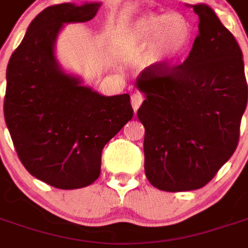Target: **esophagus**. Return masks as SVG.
Instances as JSON below:
<instances>
[{"mask_svg": "<svg viewBox=\"0 0 248 248\" xmlns=\"http://www.w3.org/2000/svg\"><path fill=\"white\" fill-rule=\"evenodd\" d=\"M142 102H143V95H142V94H140V93H135V94L131 95V106H133L134 113L138 111V108H140V106L142 105Z\"/></svg>", "mask_w": 248, "mask_h": 248, "instance_id": "obj_1", "label": "esophagus"}]
</instances>
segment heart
<instances>
[{
  "mask_svg": "<svg viewBox=\"0 0 248 248\" xmlns=\"http://www.w3.org/2000/svg\"><path fill=\"white\" fill-rule=\"evenodd\" d=\"M191 41V25L179 13H140L124 25L119 35L124 53H145L146 62L154 69H165L181 61Z\"/></svg>",
  "mask_w": 248,
  "mask_h": 248,
  "instance_id": "heart-1",
  "label": "heart"
}]
</instances>
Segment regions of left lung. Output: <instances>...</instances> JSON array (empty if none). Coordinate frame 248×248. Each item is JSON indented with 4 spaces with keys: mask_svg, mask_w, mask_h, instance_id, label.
Instances as JSON below:
<instances>
[{
    "mask_svg": "<svg viewBox=\"0 0 248 248\" xmlns=\"http://www.w3.org/2000/svg\"><path fill=\"white\" fill-rule=\"evenodd\" d=\"M199 17L186 61L167 73L143 70L135 86L146 99L145 172L163 191L207 185L234 154L247 106L243 54L234 35L206 3L186 5Z\"/></svg>",
    "mask_w": 248,
    "mask_h": 248,
    "instance_id": "1",
    "label": "left lung"
}]
</instances>
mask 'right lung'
Instances as JSON below:
<instances>
[{"mask_svg":"<svg viewBox=\"0 0 248 248\" xmlns=\"http://www.w3.org/2000/svg\"><path fill=\"white\" fill-rule=\"evenodd\" d=\"M99 8L101 2L46 8L6 69L3 114L19 161L33 177L62 190L86 187L99 177L103 147L133 118L129 94L102 95L57 60L65 24L87 22Z\"/></svg>","mask_w":248,"mask_h":248,"instance_id":"right-lung-1","label":"right lung"}]
</instances>
